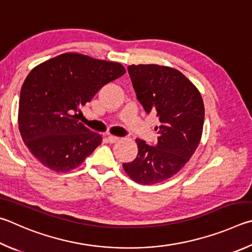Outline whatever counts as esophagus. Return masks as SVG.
I'll return each instance as SVG.
<instances>
[{
  "label": "esophagus",
  "instance_id": "1",
  "mask_svg": "<svg viewBox=\"0 0 252 252\" xmlns=\"http://www.w3.org/2000/svg\"><path fill=\"white\" fill-rule=\"evenodd\" d=\"M107 140L109 143H116V142H118L119 140V137H116V136H113V135H108L107 136Z\"/></svg>",
  "mask_w": 252,
  "mask_h": 252
}]
</instances>
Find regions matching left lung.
I'll list each match as a JSON object with an SVG mask.
<instances>
[{
  "label": "left lung",
  "mask_w": 252,
  "mask_h": 252,
  "mask_svg": "<svg viewBox=\"0 0 252 252\" xmlns=\"http://www.w3.org/2000/svg\"><path fill=\"white\" fill-rule=\"evenodd\" d=\"M137 99L160 125L155 146L136 139L137 157L123 164L130 179L154 185L173 177L190 159L200 143L205 106L200 92L178 69L157 64L129 65Z\"/></svg>",
  "instance_id": "obj_1"
}]
</instances>
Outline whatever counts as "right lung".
<instances>
[{"instance_id":"1","label":"right lung","mask_w":252,"mask_h":252,"mask_svg":"<svg viewBox=\"0 0 252 252\" xmlns=\"http://www.w3.org/2000/svg\"><path fill=\"white\" fill-rule=\"evenodd\" d=\"M116 62L64 53L31 70L21 88L19 129L39 162L57 173L83 164L103 137L77 121L79 107L125 74Z\"/></svg>"}]
</instances>
